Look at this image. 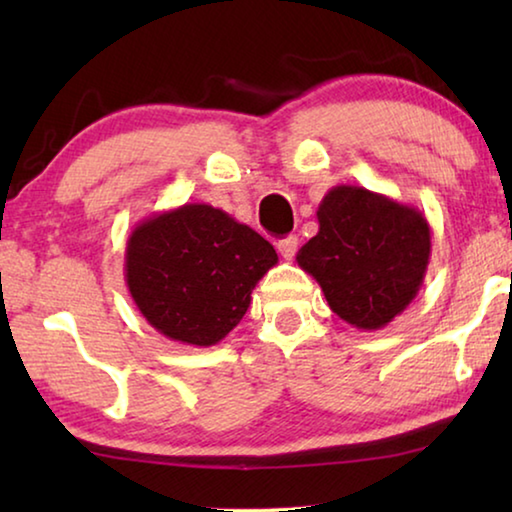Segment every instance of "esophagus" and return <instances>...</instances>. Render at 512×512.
Returning <instances> with one entry per match:
<instances>
[{
    "mask_svg": "<svg viewBox=\"0 0 512 512\" xmlns=\"http://www.w3.org/2000/svg\"><path fill=\"white\" fill-rule=\"evenodd\" d=\"M277 250H280V255L284 259H293V255H296V250H298V237L289 235V237L280 239L277 241Z\"/></svg>",
    "mask_w": 512,
    "mask_h": 512,
    "instance_id": "obj_1",
    "label": "esophagus"
}]
</instances>
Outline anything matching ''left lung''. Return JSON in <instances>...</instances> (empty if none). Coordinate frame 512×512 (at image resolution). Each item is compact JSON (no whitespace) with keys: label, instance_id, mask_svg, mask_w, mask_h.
Returning a JSON list of instances; mask_svg holds the SVG:
<instances>
[{"label":"left lung","instance_id":"8db88e82","mask_svg":"<svg viewBox=\"0 0 512 512\" xmlns=\"http://www.w3.org/2000/svg\"><path fill=\"white\" fill-rule=\"evenodd\" d=\"M316 216L318 235L298 250V266L345 323L370 332L386 327L411 305L427 275V216L357 185L329 189Z\"/></svg>","mask_w":512,"mask_h":512}]
</instances>
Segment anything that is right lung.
Here are the masks:
<instances>
[{
    "label": "right lung",
    "mask_w": 512,
    "mask_h": 512,
    "mask_svg": "<svg viewBox=\"0 0 512 512\" xmlns=\"http://www.w3.org/2000/svg\"><path fill=\"white\" fill-rule=\"evenodd\" d=\"M124 259L126 287L146 323L169 341L210 348L244 318L277 253L219 207L185 203L137 223Z\"/></svg>",
    "instance_id": "obj_1"
}]
</instances>
